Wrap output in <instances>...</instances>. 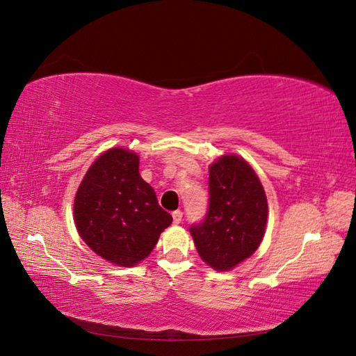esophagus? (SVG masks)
Wrapping results in <instances>:
<instances>
[{
	"mask_svg": "<svg viewBox=\"0 0 356 356\" xmlns=\"http://www.w3.org/2000/svg\"><path fill=\"white\" fill-rule=\"evenodd\" d=\"M172 217H174L175 224H179L182 221V212L181 211H174V212H172Z\"/></svg>",
	"mask_w": 356,
	"mask_h": 356,
	"instance_id": "1",
	"label": "esophagus"
}]
</instances>
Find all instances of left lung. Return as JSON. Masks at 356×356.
Segmentation results:
<instances>
[{
	"mask_svg": "<svg viewBox=\"0 0 356 356\" xmlns=\"http://www.w3.org/2000/svg\"><path fill=\"white\" fill-rule=\"evenodd\" d=\"M266 193L254 169L236 154L220 157L209 168V207L190 233L202 260L225 272L260 246L267 222Z\"/></svg>",
	"mask_w": 356,
	"mask_h": 356,
	"instance_id": "1",
	"label": "left lung"
}]
</instances>
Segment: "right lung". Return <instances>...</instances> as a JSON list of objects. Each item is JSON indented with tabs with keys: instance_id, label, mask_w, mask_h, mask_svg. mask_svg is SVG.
<instances>
[{
	"instance_id": "obj_1",
	"label": "right lung",
	"mask_w": 356,
	"mask_h": 356,
	"mask_svg": "<svg viewBox=\"0 0 356 356\" xmlns=\"http://www.w3.org/2000/svg\"><path fill=\"white\" fill-rule=\"evenodd\" d=\"M74 220L92 251L123 267L148 257L172 222L153 187L139 175V157L118 147L86 172L74 200Z\"/></svg>"
}]
</instances>
